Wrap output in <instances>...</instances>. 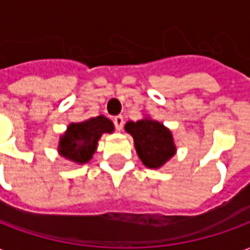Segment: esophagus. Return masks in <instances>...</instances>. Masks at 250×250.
Wrapping results in <instances>:
<instances>
[{
	"instance_id": "obj_1",
	"label": "esophagus",
	"mask_w": 250,
	"mask_h": 250,
	"mask_svg": "<svg viewBox=\"0 0 250 250\" xmlns=\"http://www.w3.org/2000/svg\"><path fill=\"white\" fill-rule=\"evenodd\" d=\"M114 125L115 128L118 131H120L123 128V125H125V119H123V116L122 115H118V116H115L114 118Z\"/></svg>"
}]
</instances>
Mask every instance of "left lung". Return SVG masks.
<instances>
[{"label":"left lung","mask_w":250,"mask_h":250,"mask_svg":"<svg viewBox=\"0 0 250 250\" xmlns=\"http://www.w3.org/2000/svg\"><path fill=\"white\" fill-rule=\"evenodd\" d=\"M125 128L134 138L138 157L148 168L162 167L177 152L171 131L157 120L145 118L127 122Z\"/></svg>","instance_id":"8db88e82"}]
</instances>
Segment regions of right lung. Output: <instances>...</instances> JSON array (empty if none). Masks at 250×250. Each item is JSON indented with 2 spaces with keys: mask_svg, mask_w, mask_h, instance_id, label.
<instances>
[{
  "mask_svg": "<svg viewBox=\"0 0 250 250\" xmlns=\"http://www.w3.org/2000/svg\"><path fill=\"white\" fill-rule=\"evenodd\" d=\"M114 128V123L103 115L80 123H71L60 138L59 154L79 165L89 162L100 136L111 134Z\"/></svg>",
  "mask_w": 250,
  "mask_h": 250,
  "instance_id": "right-lung-1",
  "label": "right lung"
}]
</instances>
